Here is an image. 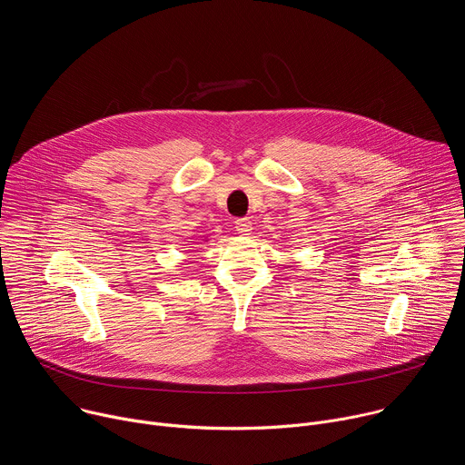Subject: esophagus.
Wrapping results in <instances>:
<instances>
[{
	"instance_id": "esophagus-1",
	"label": "esophagus",
	"mask_w": 465,
	"mask_h": 465,
	"mask_svg": "<svg viewBox=\"0 0 465 465\" xmlns=\"http://www.w3.org/2000/svg\"><path fill=\"white\" fill-rule=\"evenodd\" d=\"M235 232H237L239 235H248V233L252 232V221L246 219V217L237 219V221H235Z\"/></svg>"
}]
</instances>
